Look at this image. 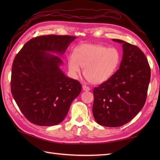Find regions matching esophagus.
I'll return each mask as SVG.
<instances>
[{
  "label": "esophagus",
  "mask_w": 160,
  "mask_h": 160,
  "mask_svg": "<svg viewBox=\"0 0 160 160\" xmlns=\"http://www.w3.org/2000/svg\"><path fill=\"white\" fill-rule=\"evenodd\" d=\"M82 89H83V91H90V88H89V87H87V86L83 85V86H82Z\"/></svg>",
  "instance_id": "esophagus-1"
}]
</instances>
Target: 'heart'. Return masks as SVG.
I'll return each mask as SVG.
<instances>
[{
	"label": "heart",
	"instance_id": "obj_1",
	"mask_svg": "<svg viewBox=\"0 0 160 160\" xmlns=\"http://www.w3.org/2000/svg\"><path fill=\"white\" fill-rule=\"evenodd\" d=\"M121 62L120 52L115 47L98 44H83L73 51V56L68 58L71 75L76 76L81 67L89 82L98 84L107 82L116 72Z\"/></svg>",
	"mask_w": 160,
	"mask_h": 160
}]
</instances>
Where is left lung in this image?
<instances>
[{
  "label": "left lung",
  "mask_w": 160,
  "mask_h": 160,
  "mask_svg": "<svg viewBox=\"0 0 160 160\" xmlns=\"http://www.w3.org/2000/svg\"><path fill=\"white\" fill-rule=\"evenodd\" d=\"M123 56L120 68L109 80L93 89V115L96 122L118 127L130 122L145 104L151 69L142 50L119 39Z\"/></svg>",
  "instance_id": "8db88e82"
}]
</instances>
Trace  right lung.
Segmentation results:
<instances>
[{
	"instance_id": "add662e5",
	"label": "right lung",
	"mask_w": 160,
	"mask_h": 160,
	"mask_svg": "<svg viewBox=\"0 0 160 160\" xmlns=\"http://www.w3.org/2000/svg\"><path fill=\"white\" fill-rule=\"evenodd\" d=\"M76 36L47 35L29 40L13 60L11 91L25 117L32 123L58 124L79 96L82 85L60 69L62 56Z\"/></svg>"
}]
</instances>
